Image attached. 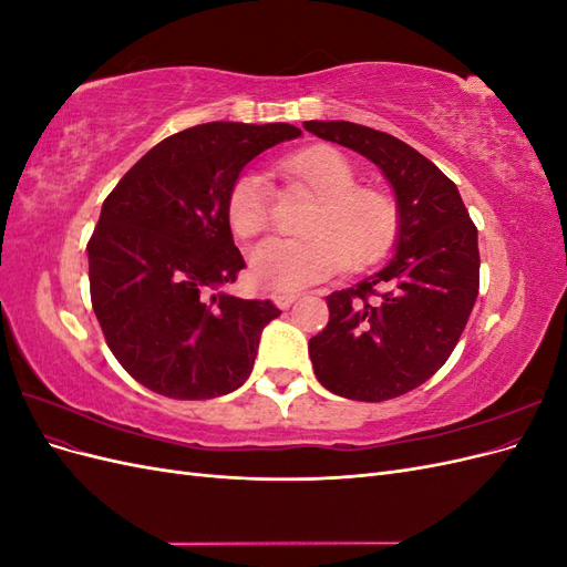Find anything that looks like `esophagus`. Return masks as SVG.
Segmentation results:
<instances>
[{
	"label": "esophagus",
	"instance_id": "esophagus-1",
	"mask_svg": "<svg viewBox=\"0 0 567 567\" xmlns=\"http://www.w3.org/2000/svg\"><path fill=\"white\" fill-rule=\"evenodd\" d=\"M271 300L274 305L281 307V310H286V307H290L298 300V293H271Z\"/></svg>",
	"mask_w": 567,
	"mask_h": 567
}]
</instances>
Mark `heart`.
Segmentation results:
<instances>
[{"label":"heart","mask_w":567,"mask_h":567,"mask_svg":"<svg viewBox=\"0 0 567 567\" xmlns=\"http://www.w3.org/2000/svg\"><path fill=\"white\" fill-rule=\"evenodd\" d=\"M281 173L312 192L317 205L302 221V238H267L250 250L252 279L271 290H300L342 265L364 269L390 250L400 227L394 200L379 188L357 186L350 161L331 146H315L281 161ZM227 225L250 238L269 225L265 177L244 173L227 194Z\"/></svg>","instance_id":"1"}]
</instances>
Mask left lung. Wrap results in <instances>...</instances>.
I'll use <instances>...</instances> for the list:
<instances>
[{
	"label": "left lung",
	"mask_w": 567,
	"mask_h": 567,
	"mask_svg": "<svg viewBox=\"0 0 567 567\" xmlns=\"http://www.w3.org/2000/svg\"><path fill=\"white\" fill-rule=\"evenodd\" d=\"M305 130L379 165L400 213L388 265L326 298L329 323L310 338L315 373L340 398H400L447 362L466 329L480 286L477 229L456 184L398 136L346 120H310Z\"/></svg>",
	"instance_id": "8db88e82"
}]
</instances>
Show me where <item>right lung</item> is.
Masks as SVG:
<instances>
[{
  "mask_svg": "<svg viewBox=\"0 0 567 567\" xmlns=\"http://www.w3.org/2000/svg\"><path fill=\"white\" fill-rule=\"evenodd\" d=\"M302 132L288 123H205L153 146L101 205L87 244L92 307L111 352L144 388L210 400L241 388L271 300L227 293L246 267L227 194L262 151Z\"/></svg>",
  "mask_w": 567,
  "mask_h": 567,
  "instance_id": "obj_1",
  "label": "right lung"
}]
</instances>
